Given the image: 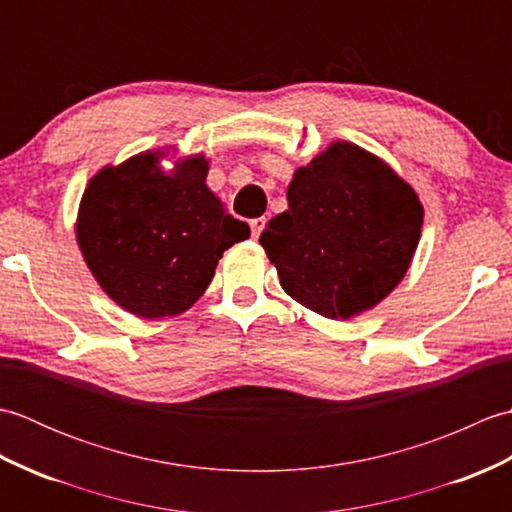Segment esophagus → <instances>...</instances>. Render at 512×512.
Wrapping results in <instances>:
<instances>
[{
    "label": "esophagus",
    "instance_id": "1",
    "mask_svg": "<svg viewBox=\"0 0 512 512\" xmlns=\"http://www.w3.org/2000/svg\"><path fill=\"white\" fill-rule=\"evenodd\" d=\"M266 226V217H255V220H250V231H253V237L257 239L259 235H262Z\"/></svg>",
    "mask_w": 512,
    "mask_h": 512
}]
</instances>
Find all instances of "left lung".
Returning <instances> with one entry per match:
<instances>
[{
  "label": "left lung",
  "mask_w": 512,
  "mask_h": 512,
  "mask_svg": "<svg viewBox=\"0 0 512 512\" xmlns=\"http://www.w3.org/2000/svg\"><path fill=\"white\" fill-rule=\"evenodd\" d=\"M259 237L279 284L328 319L378 306L411 266L424 209L385 160L347 140L299 167Z\"/></svg>",
  "instance_id": "1"
}]
</instances>
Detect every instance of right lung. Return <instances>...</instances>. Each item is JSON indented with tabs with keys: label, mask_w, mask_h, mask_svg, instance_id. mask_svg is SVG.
<instances>
[{
	"label": "right lung",
	"mask_w": 512,
	"mask_h": 512,
	"mask_svg": "<svg viewBox=\"0 0 512 512\" xmlns=\"http://www.w3.org/2000/svg\"><path fill=\"white\" fill-rule=\"evenodd\" d=\"M165 151L107 165L88 182L76 244L105 295L143 319L176 317L209 288L226 248L250 235L206 187L202 154L162 171Z\"/></svg>",
	"instance_id": "1"
}]
</instances>
